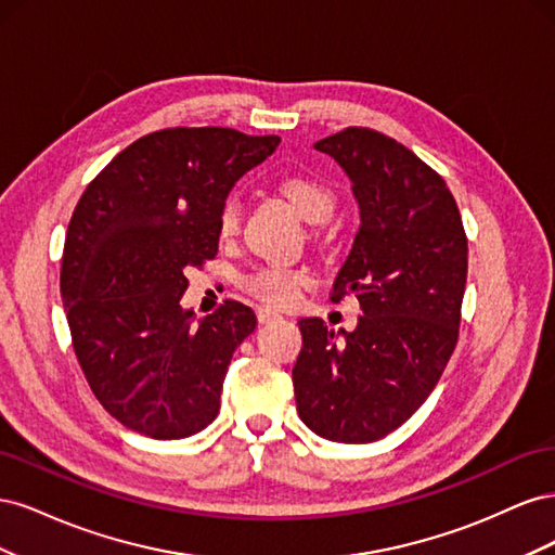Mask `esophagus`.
<instances>
[{
	"label": "esophagus",
	"instance_id": "34e87169",
	"mask_svg": "<svg viewBox=\"0 0 555 555\" xmlns=\"http://www.w3.org/2000/svg\"><path fill=\"white\" fill-rule=\"evenodd\" d=\"M257 319H259V324H271V322H278L280 314H278L275 310L259 308V310H257Z\"/></svg>",
	"mask_w": 555,
	"mask_h": 555
}]
</instances>
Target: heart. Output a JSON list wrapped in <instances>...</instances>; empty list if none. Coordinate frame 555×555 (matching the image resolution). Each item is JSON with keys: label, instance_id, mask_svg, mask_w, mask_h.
I'll return each instance as SVG.
<instances>
[{"label": "heart", "instance_id": "obj_1", "mask_svg": "<svg viewBox=\"0 0 555 555\" xmlns=\"http://www.w3.org/2000/svg\"><path fill=\"white\" fill-rule=\"evenodd\" d=\"M280 192L287 196L294 208L312 224L326 222L335 208V194L312 176H287L280 182ZM241 204L236 196H229L220 210V233L231 236L238 229ZM306 273L284 266H257L243 278V287L266 306H289L298 296V289L306 284Z\"/></svg>", "mask_w": 555, "mask_h": 555}]
</instances>
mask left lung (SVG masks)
Listing matches in <instances>:
<instances>
[{
  "mask_svg": "<svg viewBox=\"0 0 555 555\" xmlns=\"http://www.w3.org/2000/svg\"><path fill=\"white\" fill-rule=\"evenodd\" d=\"M351 180L361 227L333 284L357 294V328L300 319L292 371L304 424L333 442H375L424 405L459 343L467 236L447 182L391 137L347 127L314 145Z\"/></svg>",
  "mask_w": 555,
  "mask_h": 555,
  "instance_id": "1",
  "label": "left lung"
}]
</instances>
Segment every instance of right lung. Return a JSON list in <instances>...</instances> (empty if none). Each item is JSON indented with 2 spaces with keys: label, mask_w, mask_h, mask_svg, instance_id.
Returning a JSON list of instances; mask_svg holds the SVG:
<instances>
[{
  "label": "right lung",
  "mask_w": 555,
  "mask_h": 555,
  "mask_svg": "<svg viewBox=\"0 0 555 555\" xmlns=\"http://www.w3.org/2000/svg\"><path fill=\"white\" fill-rule=\"evenodd\" d=\"M278 143L227 127L159 129L117 153L78 198L64 312L92 393L129 430L180 440L220 412L231 357L257 317L229 298L194 326L180 298L190 268L217 255L231 188Z\"/></svg>",
  "instance_id": "add662e5"
}]
</instances>
